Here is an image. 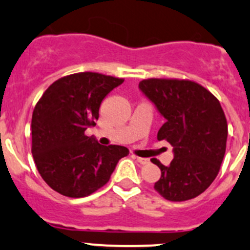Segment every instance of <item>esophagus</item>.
Returning <instances> with one entry per match:
<instances>
[{"label":"esophagus","mask_w":250,"mask_h":250,"mask_svg":"<svg viewBox=\"0 0 250 250\" xmlns=\"http://www.w3.org/2000/svg\"><path fill=\"white\" fill-rule=\"evenodd\" d=\"M137 162H139L140 165H147L148 163V158H143V157H135Z\"/></svg>","instance_id":"34e87169"}]
</instances>
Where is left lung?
Listing matches in <instances>:
<instances>
[{"label": "left lung", "instance_id": "1", "mask_svg": "<svg viewBox=\"0 0 250 250\" xmlns=\"http://www.w3.org/2000/svg\"><path fill=\"white\" fill-rule=\"evenodd\" d=\"M139 89L166 120L157 139L173 146L169 166L152 161L161 169L155 190L174 202L197 197L216 178L225 155L228 122L220 103L192 81L148 78Z\"/></svg>", "mask_w": 250, "mask_h": 250}]
</instances>
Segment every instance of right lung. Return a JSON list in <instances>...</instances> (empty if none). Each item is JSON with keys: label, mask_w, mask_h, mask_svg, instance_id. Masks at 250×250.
<instances>
[{"label": "right lung", "mask_w": 250, "mask_h": 250, "mask_svg": "<svg viewBox=\"0 0 250 250\" xmlns=\"http://www.w3.org/2000/svg\"><path fill=\"white\" fill-rule=\"evenodd\" d=\"M122 83V78L80 72L55 81L39 100L32 112L31 152L54 191L72 198L89 196L129 153L125 146H103L84 134L99 118L104 98Z\"/></svg>", "instance_id": "1"}]
</instances>
